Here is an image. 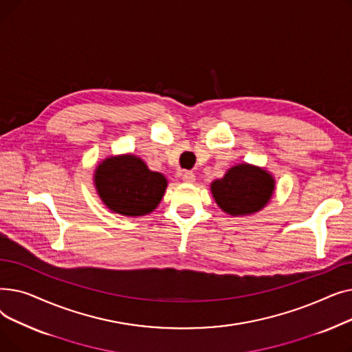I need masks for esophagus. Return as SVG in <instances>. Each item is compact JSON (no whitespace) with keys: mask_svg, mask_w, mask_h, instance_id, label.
Returning a JSON list of instances; mask_svg holds the SVG:
<instances>
[{"mask_svg":"<svg viewBox=\"0 0 352 352\" xmlns=\"http://www.w3.org/2000/svg\"><path fill=\"white\" fill-rule=\"evenodd\" d=\"M181 177H182L184 182H194L195 181V175L192 171H182Z\"/></svg>","mask_w":352,"mask_h":352,"instance_id":"1","label":"esophagus"}]
</instances>
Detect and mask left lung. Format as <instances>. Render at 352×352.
Here are the masks:
<instances>
[{
    "label": "left lung",
    "instance_id": "1",
    "mask_svg": "<svg viewBox=\"0 0 352 352\" xmlns=\"http://www.w3.org/2000/svg\"><path fill=\"white\" fill-rule=\"evenodd\" d=\"M275 190L274 177L260 166L238 164L211 184V192L224 212L244 217L261 211Z\"/></svg>",
    "mask_w": 352,
    "mask_h": 352
}]
</instances>
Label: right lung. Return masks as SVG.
<instances>
[{
  "instance_id": "obj_1",
  "label": "right lung",
  "mask_w": 352,
  "mask_h": 352,
  "mask_svg": "<svg viewBox=\"0 0 352 352\" xmlns=\"http://www.w3.org/2000/svg\"><path fill=\"white\" fill-rule=\"evenodd\" d=\"M94 184L111 211L125 217H142L158 207L166 188V178L161 173L148 170L140 157L125 154L100 162Z\"/></svg>"
}]
</instances>
